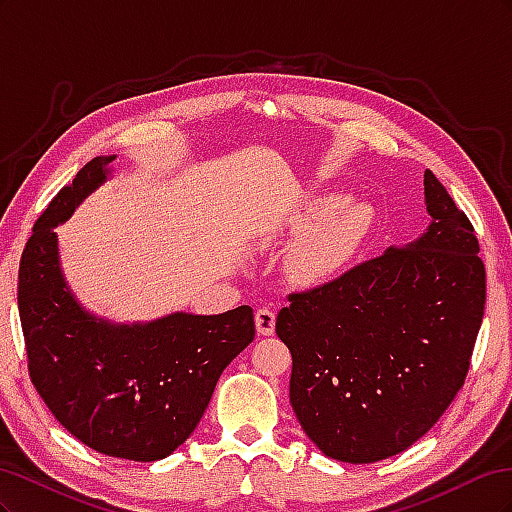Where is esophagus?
<instances>
[{"mask_svg": "<svg viewBox=\"0 0 512 512\" xmlns=\"http://www.w3.org/2000/svg\"><path fill=\"white\" fill-rule=\"evenodd\" d=\"M254 320H256V331L260 335H273V331H275V314H273V309L260 307L258 312H256V316H254Z\"/></svg>", "mask_w": 512, "mask_h": 512, "instance_id": "obj_1", "label": "esophagus"}]
</instances>
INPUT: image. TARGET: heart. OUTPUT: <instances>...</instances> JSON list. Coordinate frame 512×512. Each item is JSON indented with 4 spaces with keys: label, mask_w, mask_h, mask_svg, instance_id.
<instances>
[{
    "label": "heart",
    "mask_w": 512,
    "mask_h": 512,
    "mask_svg": "<svg viewBox=\"0 0 512 512\" xmlns=\"http://www.w3.org/2000/svg\"><path fill=\"white\" fill-rule=\"evenodd\" d=\"M363 222L359 209H346L324 226L318 235L307 245L303 254V269L309 275H322L335 269L342 262L356 239Z\"/></svg>",
    "instance_id": "heart-1"
}]
</instances>
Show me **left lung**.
<instances>
[{"label": "left lung", "instance_id": "8db88e82", "mask_svg": "<svg viewBox=\"0 0 512 512\" xmlns=\"http://www.w3.org/2000/svg\"><path fill=\"white\" fill-rule=\"evenodd\" d=\"M421 239L288 294L275 333L290 404L320 451L374 463L438 423L466 382L487 282L474 226L431 170Z\"/></svg>", "mask_w": 512, "mask_h": 512}]
</instances>
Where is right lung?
Segmentation results:
<instances>
[{"mask_svg": "<svg viewBox=\"0 0 512 512\" xmlns=\"http://www.w3.org/2000/svg\"><path fill=\"white\" fill-rule=\"evenodd\" d=\"M113 160L87 162L40 213L21 254L19 316L29 378L57 421L102 455L156 461L190 438L222 371L252 344L254 312L241 305L113 327L76 305L59 271L55 226Z\"/></svg>", "mask_w": 512, "mask_h": 512, "instance_id": "1", "label": "right lung"}]
</instances>
